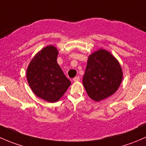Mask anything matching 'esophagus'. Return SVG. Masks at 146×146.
Returning a JSON list of instances; mask_svg holds the SVG:
<instances>
[{"mask_svg": "<svg viewBox=\"0 0 146 146\" xmlns=\"http://www.w3.org/2000/svg\"><path fill=\"white\" fill-rule=\"evenodd\" d=\"M80 76H76V77H75L74 78H73V81H75V82H78V81H79V80H80Z\"/></svg>", "mask_w": 146, "mask_h": 146, "instance_id": "1", "label": "esophagus"}]
</instances>
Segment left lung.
I'll return each instance as SVG.
<instances>
[{"label":"left lung","mask_w":146,"mask_h":146,"mask_svg":"<svg viewBox=\"0 0 146 146\" xmlns=\"http://www.w3.org/2000/svg\"><path fill=\"white\" fill-rule=\"evenodd\" d=\"M122 78L119 61L107 50L100 49L88 57L82 83L88 96L99 102L118 90Z\"/></svg>","instance_id":"8db88e82"}]
</instances>
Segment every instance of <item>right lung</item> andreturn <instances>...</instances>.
I'll return each mask as SVG.
<instances>
[{"label":"right lung","instance_id":"right-lung-1","mask_svg":"<svg viewBox=\"0 0 146 146\" xmlns=\"http://www.w3.org/2000/svg\"><path fill=\"white\" fill-rule=\"evenodd\" d=\"M58 51L52 45L35 56L27 69V79L34 93L48 102H57L70 85V81L57 64Z\"/></svg>","mask_w":146,"mask_h":146}]
</instances>
